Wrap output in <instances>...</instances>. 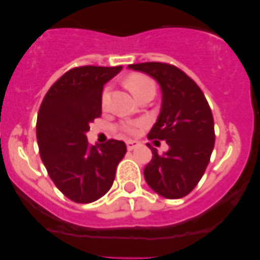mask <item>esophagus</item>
I'll list each match as a JSON object with an SVG mask.
<instances>
[{
    "label": "esophagus",
    "instance_id": "1",
    "mask_svg": "<svg viewBox=\"0 0 260 260\" xmlns=\"http://www.w3.org/2000/svg\"><path fill=\"white\" fill-rule=\"evenodd\" d=\"M138 146H140V142H137V141H128L127 142L128 151H133V149L137 148Z\"/></svg>",
    "mask_w": 260,
    "mask_h": 260
}]
</instances>
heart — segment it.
<instances>
[{
    "label": "heart",
    "mask_w": 260,
    "mask_h": 260,
    "mask_svg": "<svg viewBox=\"0 0 260 260\" xmlns=\"http://www.w3.org/2000/svg\"><path fill=\"white\" fill-rule=\"evenodd\" d=\"M125 84H127L128 89H129L131 93H132L136 98H137L142 91H145L146 89H154L153 81L149 79V78L141 74H133L131 75V77H128V79L125 80ZM107 96H108V88L104 89L103 91V103H106ZM141 125H142L141 122H129L123 124L122 128L128 133H137Z\"/></svg>",
    "instance_id": "heart-1"
}]
</instances>
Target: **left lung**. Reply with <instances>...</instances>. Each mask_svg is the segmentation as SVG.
Returning a JSON list of instances; mask_svg holds the SVG:
<instances>
[{"mask_svg": "<svg viewBox=\"0 0 260 260\" xmlns=\"http://www.w3.org/2000/svg\"><path fill=\"white\" fill-rule=\"evenodd\" d=\"M128 69L153 78L162 93L161 111L148 138L166 141L169 151L158 154L151 149L153 157L143 171L146 182L164 198H183L201 180L214 149V118L208 101L195 81L174 65L142 62Z\"/></svg>", "mask_w": 260, "mask_h": 260, "instance_id": "obj_1", "label": "left lung"}]
</instances>
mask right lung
<instances>
[{"label": "right lung", "instance_id": "1", "mask_svg": "<svg viewBox=\"0 0 260 260\" xmlns=\"http://www.w3.org/2000/svg\"><path fill=\"white\" fill-rule=\"evenodd\" d=\"M122 67H80L65 73L49 89L36 123L40 156L50 179L70 200L93 203L112 187L124 157L123 141L89 146V124L102 114L103 86Z\"/></svg>", "mask_w": 260, "mask_h": 260}]
</instances>
